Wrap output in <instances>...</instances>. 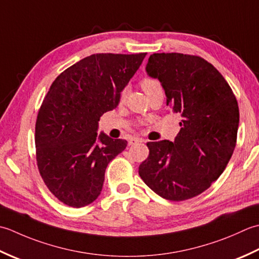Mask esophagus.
Instances as JSON below:
<instances>
[{
  "label": "esophagus",
  "mask_w": 259,
  "mask_h": 259,
  "mask_svg": "<svg viewBox=\"0 0 259 259\" xmlns=\"http://www.w3.org/2000/svg\"><path fill=\"white\" fill-rule=\"evenodd\" d=\"M142 142H144V141L142 140V139H137V137H133V139L130 140L128 144H130V145H135V144H137V143H142Z\"/></svg>",
  "instance_id": "1"
}]
</instances>
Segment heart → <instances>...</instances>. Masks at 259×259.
Returning <instances> with one entry per match:
<instances>
[{
  "label": "heart",
  "instance_id": "1",
  "mask_svg": "<svg viewBox=\"0 0 259 259\" xmlns=\"http://www.w3.org/2000/svg\"><path fill=\"white\" fill-rule=\"evenodd\" d=\"M141 86L146 94H149L153 91H156V89L162 88L161 82L157 80L156 78H153V77H145L142 79ZM126 95H127V88H124L122 93H120V97L124 98V97H126Z\"/></svg>",
  "mask_w": 259,
  "mask_h": 259
}]
</instances>
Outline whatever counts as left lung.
I'll return each mask as SVG.
<instances>
[{
	"label": "left lung",
	"mask_w": 259,
	"mask_h": 259,
	"mask_svg": "<svg viewBox=\"0 0 259 259\" xmlns=\"http://www.w3.org/2000/svg\"><path fill=\"white\" fill-rule=\"evenodd\" d=\"M146 71L161 81L166 104L181 114L174 142H149L142 180L170 201L199 196L221 176L233 155L239 124L238 103L223 75L203 58L153 54Z\"/></svg>",
	"instance_id": "obj_1"
}]
</instances>
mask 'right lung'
I'll return each instance as SVG.
<instances>
[{"mask_svg":"<svg viewBox=\"0 0 259 259\" xmlns=\"http://www.w3.org/2000/svg\"><path fill=\"white\" fill-rule=\"evenodd\" d=\"M145 56L92 55L51 83L36 116L35 159L42 180L60 202L81 208L102 192L108 163L127 142L98 136V120L117 106Z\"/></svg>","mask_w":259,"mask_h":259,"instance_id":"1","label":"right lung"}]
</instances>
